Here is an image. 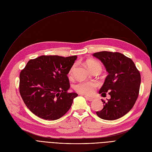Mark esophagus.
Returning a JSON list of instances; mask_svg holds the SVG:
<instances>
[{
  "label": "esophagus",
  "instance_id": "1",
  "mask_svg": "<svg viewBox=\"0 0 152 152\" xmlns=\"http://www.w3.org/2000/svg\"><path fill=\"white\" fill-rule=\"evenodd\" d=\"M85 98L87 100H88V101H89V102H91V101H93V100H94V99L91 98V97H87V96H85Z\"/></svg>",
  "mask_w": 152,
  "mask_h": 152
}]
</instances>
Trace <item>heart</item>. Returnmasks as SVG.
Listing matches in <instances>:
<instances>
[{"mask_svg": "<svg viewBox=\"0 0 152 152\" xmlns=\"http://www.w3.org/2000/svg\"><path fill=\"white\" fill-rule=\"evenodd\" d=\"M86 65L87 67L91 71H102V66L100 64L95 60H89L86 61ZM75 68V65L72 66L68 73L69 76H72L73 74V71ZM97 84L94 82L90 81H81L76 83L74 86V89L78 93L84 94L87 95H91L94 94L95 89L96 87Z\"/></svg>", "mask_w": 152, "mask_h": 152, "instance_id": "1", "label": "heart"}]
</instances>
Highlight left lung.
<instances>
[{"instance_id":"left-lung-1","label":"left lung","mask_w":152,"mask_h":152,"mask_svg":"<svg viewBox=\"0 0 152 152\" xmlns=\"http://www.w3.org/2000/svg\"><path fill=\"white\" fill-rule=\"evenodd\" d=\"M99 59L108 73L99 91L102 96L107 93L111 99L103 103V108L97 111L103 119L115 120L127 114L134 107L139 93L141 77L133 61L119 52L102 51L93 54Z\"/></svg>"}]
</instances>
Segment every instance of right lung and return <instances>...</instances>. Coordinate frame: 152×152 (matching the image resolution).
<instances>
[{"instance_id": "add662e5", "label": "right lung", "mask_w": 152, "mask_h": 152, "mask_svg": "<svg viewBox=\"0 0 152 152\" xmlns=\"http://www.w3.org/2000/svg\"><path fill=\"white\" fill-rule=\"evenodd\" d=\"M76 59V55H42L27 63L20 72L19 90L32 113L45 120H56L66 114L77 96L68 92L67 76Z\"/></svg>"}]
</instances>
